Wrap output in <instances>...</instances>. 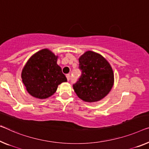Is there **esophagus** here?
<instances>
[{
  "label": "esophagus",
  "mask_w": 149,
  "mask_h": 149,
  "mask_svg": "<svg viewBox=\"0 0 149 149\" xmlns=\"http://www.w3.org/2000/svg\"><path fill=\"white\" fill-rule=\"evenodd\" d=\"M66 77H67V79L68 81H69V80H70V74H67V75H66Z\"/></svg>",
  "instance_id": "1"
}]
</instances>
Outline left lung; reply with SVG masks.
I'll use <instances>...</instances> for the list:
<instances>
[{
  "mask_svg": "<svg viewBox=\"0 0 149 149\" xmlns=\"http://www.w3.org/2000/svg\"><path fill=\"white\" fill-rule=\"evenodd\" d=\"M79 61L81 75L73 84L74 92L86 102L101 100L113 86L114 74L111 65L103 56L93 51L86 52Z\"/></svg>",
  "mask_w": 149,
  "mask_h": 149,
  "instance_id": "left-lung-1",
  "label": "left lung"
}]
</instances>
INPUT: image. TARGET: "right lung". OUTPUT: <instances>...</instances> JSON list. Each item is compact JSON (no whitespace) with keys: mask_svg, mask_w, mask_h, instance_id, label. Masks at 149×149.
Instances as JSON below:
<instances>
[{"mask_svg":"<svg viewBox=\"0 0 149 149\" xmlns=\"http://www.w3.org/2000/svg\"><path fill=\"white\" fill-rule=\"evenodd\" d=\"M56 60L57 56L49 50L42 49L32 56L24 66L22 82L34 97L43 99L51 97L58 84L67 81Z\"/></svg>","mask_w":149,"mask_h":149,"instance_id":"obj_1","label":"right lung"}]
</instances>
